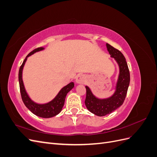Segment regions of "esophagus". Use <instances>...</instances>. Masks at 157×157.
I'll list each match as a JSON object with an SVG mask.
<instances>
[{
    "instance_id": "esophagus-1",
    "label": "esophagus",
    "mask_w": 157,
    "mask_h": 157,
    "mask_svg": "<svg viewBox=\"0 0 157 157\" xmlns=\"http://www.w3.org/2000/svg\"><path fill=\"white\" fill-rule=\"evenodd\" d=\"M86 81V77L83 75H79L76 78V82L78 84H83Z\"/></svg>"
}]
</instances>
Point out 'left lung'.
I'll return each instance as SVG.
<instances>
[{
  "instance_id": "8db88e82",
  "label": "left lung",
  "mask_w": 157,
  "mask_h": 157,
  "mask_svg": "<svg viewBox=\"0 0 157 157\" xmlns=\"http://www.w3.org/2000/svg\"><path fill=\"white\" fill-rule=\"evenodd\" d=\"M107 48L111 58L117 62L119 67V75L116 84V90L113 96L105 99H99L92 94L87 86L85 105L88 110L99 117L105 116L121 107L124 103L130 84V71L124 56L118 50L109 44Z\"/></svg>"
}]
</instances>
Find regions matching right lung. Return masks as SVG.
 Listing matches in <instances>:
<instances>
[{
	"label": "right lung",
	"mask_w": 157,
	"mask_h": 157,
	"mask_svg": "<svg viewBox=\"0 0 157 157\" xmlns=\"http://www.w3.org/2000/svg\"><path fill=\"white\" fill-rule=\"evenodd\" d=\"M44 49V48L43 47H40V48H36L34 50L31 52L30 53L26 56L25 59L23 61L22 65H21L20 70H19L18 78L19 83H20L21 96L22 98L23 102L24 103L25 105L28 108L29 110H30L33 114H34V115L38 117H40L42 118H51L58 115L61 112V111L62 110V108L64 105L65 97L70 90L73 88L75 84L73 82H70L67 85V86H65L61 88L58 95L55 97V98L48 103H46L44 104H39L31 100V98L28 96L24 87V84H23V82L22 80L23 69V67H24V65L26 62L28 57L36 53L37 52L43 50Z\"/></svg>",
	"instance_id": "1"
}]
</instances>
